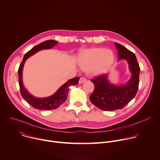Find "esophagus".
Instances as JSON below:
<instances>
[{"mask_svg":"<svg viewBox=\"0 0 160 160\" xmlns=\"http://www.w3.org/2000/svg\"><path fill=\"white\" fill-rule=\"evenodd\" d=\"M86 81H87V79H86L85 78L81 77V78H80V80H79V83H80V84H82V83H83V82H86Z\"/></svg>","mask_w":160,"mask_h":160,"instance_id":"34e87169","label":"esophagus"}]
</instances>
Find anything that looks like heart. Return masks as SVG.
<instances>
[{"instance_id":"heart-1","label":"heart","mask_w":160,"mask_h":160,"mask_svg":"<svg viewBox=\"0 0 160 160\" xmlns=\"http://www.w3.org/2000/svg\"><path fill=\"white\" fill-rule=\"evenodd\" d=\"M115 60V54L110 49L102 48L88 49L83 51L78 57V63L84 70L94 75L106 72Z\"/></svg>"}]
</instances>
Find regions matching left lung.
Returning a JSON list of instances; mask_svg holds the SVG:
<instances>
[{
	"label": "left lung",
	"mask_w": 160,
	"mask_h": 160,
	"mask_svg": "<svg viewBox=\"0 0 160 160\" xmlns=\"http://www.w3.org/2000/svg\"><path fill=\"white\" fill-rule=\"evenodd\" d=\"M118 61L125 59L128 64L131 77L127 83L117 85L108 80V73L91 80L94 90L90 96L93 104L104 111H115L123 108L138 92L139 83L140 67L135 55L121 44L115 42Z\"/></svg>",
	"instance_id": "1"
}]
</instances>
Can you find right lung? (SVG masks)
<instances>
[{"label": "right lung", "mask_w": 160, "mask_h": 160, "mask_svg": "<svg viewBox=\"0 0 160 160\" xmlns=\"http://www.w3.org/2000/svg\"><path fill=\"white\" fill-rule=\"evenodd\" d=\"M58 43V42L56 40H49L36 45L25 54L23 59H22V61L19 67L18 78L21 94L22 98L30 105L37 109L52 110L58 108L66 101L68 97V92H69L70 87L78 84L80 79L79 77H75L69 80L61 85L54 94L47 98H36L30 94V92H28V91L25 88L23 83H22V70H23L26 60L40 51L52 49L57 45Z\"/></svg>", "instance_id": "add662e5"}]
</instances>
